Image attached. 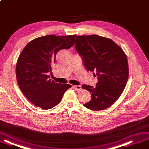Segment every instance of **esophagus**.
I'll return each instance as SVG.
<instances>
[{
	"label": "esophagus",
	"instance_id": "34e87169",
	"mask_svg": "<svg viewBox=\"0 0 149 149\" xmlns=\"http://www.w3.org/2000/svg\"><path fill=\"white\" fill-rule=\"evenodd\" d=\"M73 87L75 91H80V90L81 89V86H79V85H78V86H73Z\"/></svg>",
	"mask_w": 149,
	"mask_h": 149
}]
</instances>
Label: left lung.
<instances>
[{
    "instance_id": "8db88e82",
    "label": "left lung",
    "mask_w": 149,
    "mask_h": 149,
    "mask_svg": "<svg viewBox=\"0 0 149 149\" xmlns=\"http://www.w3.org/2000/svg\"><path fill=\"white\" fill-rule=\"evenodd\" d=\"M75 48L85 68L95 72L98 79L95 87L82 86L91 94V101L84 106L95 111L107 109L119 98L127 83L129 68L125 53L111 39L95 34L78 36Z\"/></svg>"
}]
</instances>
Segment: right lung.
Segmentation results:
<instances>
[{
  "instance_id": "obj_1",
  "label": "right lung",
  "mask_w": 149,
  "mask_h": 149,
  "mask_svg": "<svg viewBox=\"0 0 149 149\" xmlns=\"http://www.w3.org/2000/svg\"><path fill=\"white\" fill-rule=\"evenodd\" d=\"M76 35H47L30 41L22 50L16 65V76L20 90L37 107L48 110L58 105L68 84H59L49 79L56 55L61 49L71 48Z\"/></svg>"
}]
</instances>
